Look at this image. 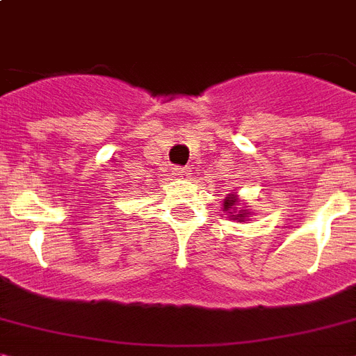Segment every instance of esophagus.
I'll list each match as a JSON object with an SVG mask.
<instances>
[{"instance_id": "obj_1", "label": "esophagus", "mask_w": 356, "mask_h": 356, "mask_svg": "<svg viewBox=\"0 0 356 356\" xmlns=\"http://www.w3.org/2000/svg\"><path fill=\"white\" fill-rule=\"evenodd\" d=\"M173 177H177V179H183L184 175H186V170H184V168H181V166H175L173 168Z\"/></svg>"}]
</instances>
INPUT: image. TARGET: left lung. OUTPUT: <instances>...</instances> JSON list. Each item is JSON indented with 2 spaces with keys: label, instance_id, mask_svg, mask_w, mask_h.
I'll return each instance as SVG.
<instances>
[{
  "label": "left lung",
  "instance_id": "1",
  "mask_svg": "<svg viewBox=\"0 0 356 356\" xmlns=\"http://www.w3.org/2000/svg\"><path fill=\"white\" fill-rule=\"evenodd\" d=\"M223 212H225V216H229L231 220H236V222H248L249 216H253L251 209L248 205H243L236 192L227 194V197L223 200Z\"/></svg>",
  "mask_w": 356,
  "mask_h": 356
}]
</instances>
